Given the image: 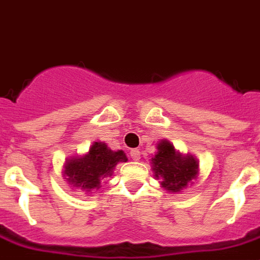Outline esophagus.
Masks as SVG:
<instances>
[{
	"label": "esophagus",
	"mask_w": 260,
	"mask_h": 260,
	"mask_svg": "<svg viewBox=\"0 0 260 260\" xmlns=\"http://www.w3.org/2000/svg\"><path fill=\"white\" fill-rule=\"evenodd\" d=\"M130 156H132L133 160H139V158H141V153H139V150H137V149L130 150Z\"/></svg>",
	"instance_id": "34e87169"
}]
</instances>
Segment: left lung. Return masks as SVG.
Segmentation results:
<instances>
[{"label":"left lung","instance_id":"8db88e82","mask_svg":"<svg viewBox=\"0 0 260 260\" xmlns=\"http://www.w3.org/2000/svg\"><path fill=\"white\" fill-rule=\"evenodd\" d=\"M156 153L150 159L154 178L170 194L181 192L199 175V162L191 154H183L167 139L156 143Z\"/></svg>","mask_w":260,"mask_h":260}]
</instances>
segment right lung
Listing matches in <instances>:
<instances>
[{
    "label": "right lung",
    "instance_id": "right-lung-1",
    "mask_svg": "<svg viewBox=\"0 0 260 260\" xmlns=\"http://www.w3.org/2000/svg\"><path fill=\"white\" fill-rule=\"evenodd\" d=\"M119 162H127V156L122 150H113L105 142H94L82 155L73 156L65 160L62 175L72 188H78L85 194H93L100 190L101 183L113 175Z\"/></svg>",
    "mask_w": 260,
    "mask_h": 260
}]
</instances>
